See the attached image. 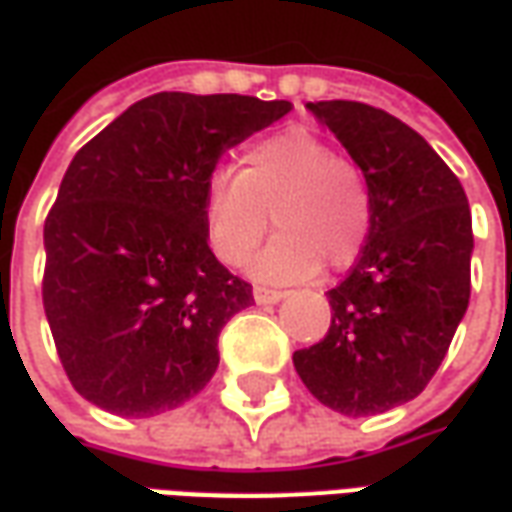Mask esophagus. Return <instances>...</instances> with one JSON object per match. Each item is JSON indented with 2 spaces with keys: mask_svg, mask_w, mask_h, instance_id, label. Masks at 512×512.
I'll return each mask as SVG.
<instances>
[{
  "mask_svg": "<svg viewBox=\"0 0 512 512\" xmlns=\"http://www.w3.org/2000/svg\"><path fill=\"white\" fill-rule=\"evenodd\" d=\"M284 297V292H278V289H267V286H256L253 289V300L259 303V306H273Z\"/></svg>",
  "mask_w": 512,
  "mask_h": 512,
  "instance_id": "34e87169",
  "label": "esophagus"
}]
</instances>
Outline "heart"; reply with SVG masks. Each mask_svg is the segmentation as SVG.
I'll return each mask as SVG.
<instances>
[{
    "label": "heart",
    "mask_w": 512,
    "mask_h": 512,
    "mask_svg": "<svg viewBox=\"0 0 512 512\" xmlns=\"http://www.w3.org/2000/svg\"><path fill=\"white\" fill-rule=\"evenodd\" d=\"M209 245L242 267L267 237L253 273L270 284H297L358 259L372 228V192L364 170L303 126L259 140L242 154L239 173H217L204 204Z\"/></svg>",
    "instance_id": "obj_1"
}]
</instances>
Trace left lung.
I'll return each instance as SVG.
<instances>
[{
  "label": "left lung",
  "instance_id": "1",
  "mask_svg": "<svg viewBox=\"0 0 512 512\" xmlns=\"http://www.w3.org/2000/svg\"><path fill=\"white\" fill-rule=\"evenodd\" d=\"M364 170L372 228L328 292L325 339L292 355L331 411L372 416L419 397L469 308L471 212L447 162L400 118L361 101L306 104Z\"/></svg>",
  "mask_w": 512,
  "mask_h": 512
}]
</instances>
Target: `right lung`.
Wrapping results in <instances>:
<instances>
[{"instance_id": "add662e5", "label": "right lung", "mask_w": 512, "mask_h": 512, "mask_svg": "<svg viewBox=\"0 0 512 512\" xmlns=\"http://www.w3.org/2000/svg\"><path fill=\"white\" fill-rule=\"evenodd\" d=\"M289 110L154 93L76 151L43 226V308L85 400L143 419L212 380L217 336L253 289L209 248L206 192L223 151Z\"/></svg>"}]
</instances>
